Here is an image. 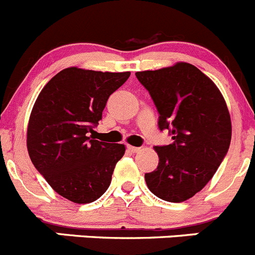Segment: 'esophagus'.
Instances as JSON below:
<instances>
[{
	"label": "esophagus",
	"mask_w": 255,
	"mask_h": 255,
	"mask_svg": "<svg viewBox=\"0 0 255 255\" xmlns=\"http://www.w3.org/2000/svg\"><path fill=\"white\" fill-rule=\"evenodd\" d=\"M128 149H129V150L131 151V153H137V151H140V149H141V148H137V146L129 145V146H128Z\"/></svg>",
	"instance_id": "34e87169"
}]
</instances>
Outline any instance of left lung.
Wrapping results in <instances>:
<instances>
[{"instance_id": "8db88e82", "label": "left lung", "mask_w": 255, "mask_h": 255, "mask_svg": "<svg viewBox=\"0 0 255 255\" xmlns=\"http://www.w3.org/2000/svg\"><path fill=\"white\" fill-rule=\"evenodd\" d=\"M155 105L160 131L173 143L155 146L159 163L145 173L149 190L168 202H183L200 192L228 154L231 121L214 82L190 63L135 73Z\"/></svg>"}]
</instances>
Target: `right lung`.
I'll return each instance as SVG.
<instances>
[{
	"instance_id": "right-lung-1",
	"label": "right lung",
	"mask_w": 255,
	"mask_h": 255,
	"mask_svg": "<svg viewBox=\"0 0 255 255\" xmlns=\"http://www.w3.org/2000/svg\"><path fill=\"white\" fill-rule=\"evenodd\" d=\"M130 72L65 68L37 96L27 126V150L37 172L57 193L76 204L101 197L111 183L125 145L90 135L102 119L110 95Z\"/></svg>"
}]
</instances>
